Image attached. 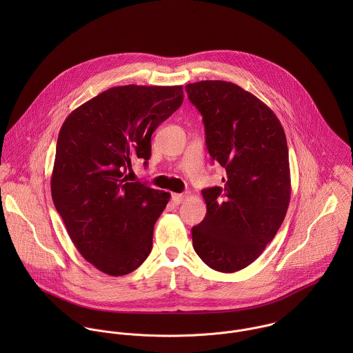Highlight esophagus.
Masks as SVG:
<instances>
[{"label": "esophagus", "mask_w": 353, "mask_h": 353, "mask_svg": "<svg viewBox=\"0 0 353 353\" xmlns=\"http://www.w3.org/2000/svg\"><path fill=\"white\" fill-rule=\"evenodd\" d=\"M185 201V194H172V202L175 205H179Z\"/></svg>", "instance_id": "obj_1"}]
</instances>
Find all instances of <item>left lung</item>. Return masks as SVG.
I'll return each instance as SVG.
<instances>
[{
	"label": "left lung",
	"instance_id": "1",
	"mask_svg": "<svg viewBox=\"0 0 353 353\" xmlns=\"http://www.w3.org/2000/svg\"><path fill=\"white\" fill-rule=\"evenodd\" d=\"M201 112L213 161L224 185L203 189L206 216L192 228L202 261L223 273L254 262L277 234L291 200L284 129L274 112L239 85L205 80L185 87Z\"/></svg>",
	"mask_w": 353,
	"mask_h": 353
}]
</instances>
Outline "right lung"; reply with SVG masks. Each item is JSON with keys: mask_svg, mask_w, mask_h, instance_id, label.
<instances>
[{"mask_svg": "<svg viewBox=\"0 0 353 353\" xmlns=\"http://www.w3.org/2000/svg\"><path fill=\"white\" fill-rule=\"evenodd\" d=\"M183 101V87H112L73 110L57 140L51 197L80 254L110 276L136 270L170 193L129 182L151 157L156 128Z\"/></svg>", "mask_w": 353, "mask_h": 353, "instance_id": "1", "label": "right lung"}]
</instances>
